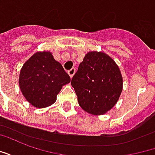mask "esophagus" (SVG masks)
Masks as SVG:
<instances>
[{"label": "esophagus", "instance_id": "obj_1", "mask_svg": "<svg viewBox=\"0 0 155 155\" xmlns=\"http://www.w3.org/2000/svg\"><path fill=\"white\" fill-rule=\"evenodd\" d=\"M74 73H75V69H74V68H72L70 71H68V74L71 76V78L73 77V75L74 74Z\"/></svg>", "mask_w": 155, "mask_h": 155}]
</instances>
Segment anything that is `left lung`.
Returning a JSON list of instances; mask_svg holds the SVG:
<instances>
[{
	"mask_svg": "<svg viewBox=\"0 0 155 155\" xmlns=\"http://www.w3.org/2000/svg\"><path fill=\"white\" fill-rule=\"evenodd\" d=\"M81 107L91 114H104L119 100L123 80L119 67L102 52H89L71 79Z\"/></svg>",
	"mask_w": 155,
	"mask_h": 155,
	"instance_id": "left-lung-1",
	"label": "left lung"
}]
</instances>
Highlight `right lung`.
Masks as SVG:
<instances>
[{"mask_svg":"<svg viewBox=\"0 0 155 155\" xmlns=\"http://www.w3.org/2000/svg\"><path fill=\"white\" fill-rule=\"evenodd\" d=\"M71 81L69 74L51 52H37L22 67L19 84L24 97L37 108L50 106L64 84Z\"/></svg>","mask_w":155,"mask_h":155,"instance_id":"obj_1","label":"right lung"}]
</instances>
